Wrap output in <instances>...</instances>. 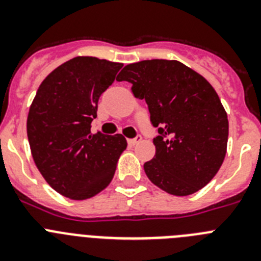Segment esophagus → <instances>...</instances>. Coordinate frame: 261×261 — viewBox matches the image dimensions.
Returning <instances> with one entry per match:
<instances>
[{"instance_id": "esophagus-1", "label": "esophagus", "mask_w": 261, "mask_h": 261, "mask_svg": "<svg viewBox=\"0 0 261 261\" xmlns=\"http://www.w3.org/2000/svg\"><path fill=\"white\" fill-rule=\"evenodd\" d=\"M141 140H142L141 136H137V137H136V138H129L128 144L129 145H136V144H138V142L141 141Z\"/></svg>"}]
</instances>
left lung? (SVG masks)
Instances as JSON below:
<instances>
[{"mask_svg": "<svg viewBox=\"0 0 261 261\" xmlns=\"http://www.w3.org/2000/svg\"><path fill=\"white\" fill-rule=\"evenodd\" d=\"M116 80L132 84L158 128L155 155L144 165L149 180L174 196L206 186L222 166L229 137L227 114L213 86L176 60L129 64Z\"/></svg>", "mask_w": 261, "mask_h": 261, "instance_id": "1", "label": "left lung"}]
</instances>
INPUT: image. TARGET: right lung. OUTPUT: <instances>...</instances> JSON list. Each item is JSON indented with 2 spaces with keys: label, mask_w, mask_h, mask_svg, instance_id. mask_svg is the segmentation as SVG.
<instances>
[{
  "label": "right lung",
  "mask_w": 261,
  "mask_h": 261,
  "mask_svg": "<svg viewBox=\"0 0 261 261\" xmlns=\"http://www.w3.org/2000/svg\"><path fill=\"white\" fill-rule=\"evenodd\" d=\"M121 68L120 62L74 57L50 71L30 106L34 162L53 190L70 200L91 199L107 188L126 149L123 135L91 133L99 96Z\"/></svg>",
  "instance_id": "add662e5"
}]
</instances>
